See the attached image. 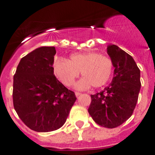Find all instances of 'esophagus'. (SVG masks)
Returning <instances> with one entry per match:
<instances>
[{"label":"esophagus","mask_w":155,"mask_h":155,"mask_svg":"<svg viewBox=\"0 0 155 155\" xmlns=\"http://www.w3.org/2000/svg\"><path fill=\"white\" fill-rule=\"evenodd\" d=\"M75 94H76V97H79V96L81 94V93L80 92H78V91H75Z\"/></svg>","instance_id":"1"}]
</instances>
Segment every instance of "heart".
I'll use <instances>...</instances> for the list:
<instances>
[{"mask_svg":"<svg viewBox=\"0 0 155 155\" xmlns=\"http://www.w3.org/2000/svg\"><path fill=\"white\" fill-rule=\"evenodd\" d=\"M113 63L109 58L97 52L75 53L70 60L59 59L54 64V72L65 85H71L81 72L83 77L74 85L84 90L92 85L99 88L107 83L113 73Z\"/></svg>","mask_w":155,"mask_h":155,"instance_id":"b5f03b06","label":"heart"}]
</instances>
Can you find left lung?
<instances>
[{
	"instance_id": "8db88e82",
	"label": "left lung",
	"mask_w": 155,
	"mask_h": 155,
	"mask_svg": "<svg viewBox=\"0 0 155 155\" xmlns=\"http://www.w3.org/2000/svg\"><path fill=\"white\" fill-rule=\"evenodd\" d=\"M107 53L114 67L108 86L91 94L88 113L94 122L112 129L127 120L133 114L141 88L140 70L133 57L115 45H109Z\"/></svg>"
}]
</instances>
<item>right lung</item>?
Here are the masks:
<instances>
[{
  "mask_svg": "<svg viewBox=\"0 0 155 155\" xmlns=\"http://www.w3.org/2000/svg\"><path fill=\"white\" fill-rule=\"evenodd\" d=\"M54 47L36 48L20 60L13 76V101L22 122L36 132L54 131L65 124L76 100L54 75Z\"/></svg>",
  "mask_w": 155,
  "mask_h": 155,
  "instance_id": "right-lung-1",
  "label": "right lung"
}]
</instances>
